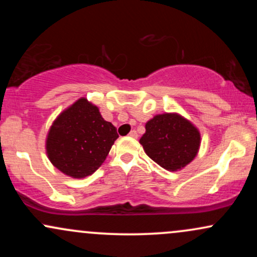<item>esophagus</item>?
I'll return each mask as SVG.
<instances>
[{"label": "esophagus", "mask_w": 257, "mask_h": 257, "mask_svg": "<svg viewBox=\"0 0 257 257\" xmlns=\"http://www.w3.org/2000/svg\"><path fill=\"white\" fill-rule=\"evenodd\" d=\"M129 137L137 139V138H138V133H137V131H132L131 133H129Z\"/></svg>", "instance_id": "esophagus-1"}]
</instances>
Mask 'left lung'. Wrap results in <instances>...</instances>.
Instances as JSON below:
<instances>
[{
	"label": "left lung",
	"mask_w": 257,
	"mask_h": 257,
	"mask_svg": "<svg viewBox=\"0 0 257 257\" xmlns=\"http://www.w3.org/2000/svg\"><path fill=\"white\" fill-rule=\"evenodd\" d=\"M145 128L140 144L146 155L169 172L182 169L198 153L200 133L181 114H156Z\"/></svg>",
	"instance_id": "obj_1"
}]
</instances>
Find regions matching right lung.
<instances>
[{
	"instance_id": "1",
	"label": "right lung",
	"mask_w": 257,
	"mask_h": 257,
	"mask_svg": "<svg viewBox=\"0 0 257 257\" xmlns=\"http://www.w3.org/2000/svg\"><path fill=\"white\" fill-rule=\"evenodd\" d=\"M117 138L116 126L102 118L95 105L81 98L53 122L46 140L47 156L65 175L83 179L104 163Z\"/></svg>"
}]
</instances>
